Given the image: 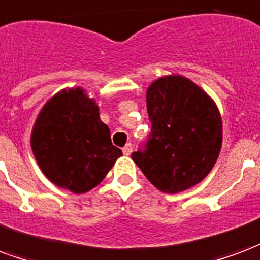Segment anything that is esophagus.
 <instances>
[{"label": "esophagus", "instance_id": "esophagus-1", "mask_svg": "<svg viewBox=\"0 0 260 260\" xmlns=\"http://www.w3.org/2000/svg\"><path fill=\"white\" fill-rule=\"evenodd\" d=\"M122 153H124L125 155H129L131 153H132V145H131V143L125 145L124 147H122Z\"/></svg>", "mask_w": 260, "mask_h": 260}]
</instances>
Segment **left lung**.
<instances>
[{
    "label": "left lung",
    "mask_w": 260,
    "mask_h": 260,
    "mask_svg": "<svg viewBox=\"0 0 260 260\" xmlns=\"http://www.w3.org/2000/svg\"><path fill=\"white\" fill-rule=\"evenodd\" d=\"M149 138L132 159L155 187L179 193L201 182L218 159L222 120L205 92L180 76L162 77L147 89Z\"/></svg>",
    "instance_id": "1"
}]
</instances>
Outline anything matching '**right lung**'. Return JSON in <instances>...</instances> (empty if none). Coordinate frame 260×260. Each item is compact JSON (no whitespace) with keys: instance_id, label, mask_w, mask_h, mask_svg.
<instances>
[{"instance_id":"1","label":"right lung","mask_w":260,"mask_h":260,"mask_svg":"<svg viewBox=\"0 0 260 260\" xmlns=\"http://www.w3.org/2000/svg\"><path fill=\"white\" fill-rule=\"evenodd\" d=\"M31 149L52 183L77 194L101 183L122 155L95 101L81 88L59 92L44 106L32 128Z\"/></svg>"}]
</instances>
